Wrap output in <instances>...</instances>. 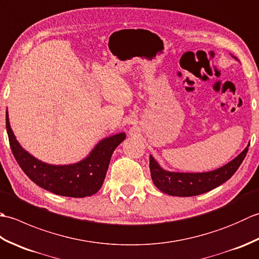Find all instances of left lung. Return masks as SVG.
Returning <instances> with one entry per match:
<instances>
[{"instance_id": "1", "label": "left lung", "mask_w": 259, "mask_h": 259, "mask_svg": "<svg viewBox=\"0 0 259 259\" xmlns=\"http://www.w3.org/2000/svg\"><path fill=\"white\" fill-rule=\"evenodd\" d=\"M239 62L237 57L230 54ZM249 144L239 155L234 158L232 161L224 164L211 171L205 172H180L169 171L163 169L155 158L150 156V172L151 179L157 188L170 196L177 197H191L205 194L216 187L223 185L237 171V169L245 159L248 151Z\"/></svg>"}]
</instances>
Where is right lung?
<instances>
[{"label": "right lung", "mask_w": 259, "mask_h": 259, "mask_svg": "<svg viewBox=\"0 0 259 259\" xmlns=\"http://www.w3.org/2000/svg\"><path fill=\"white\" fill-rule=\"evenodd\" d=\"M5 123L11 150L27 177L52 194L73 198L89 197L100 190L112 153L126 137L124 133L106 137L80 161L69 164H52L38 160L20 145L11 128L8 110Z\"/></svg>", "instance_id": "right-lung-1"}]
</instances>
